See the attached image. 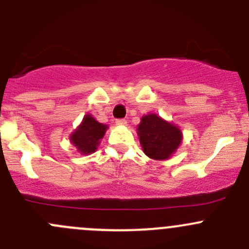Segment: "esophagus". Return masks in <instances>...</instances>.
I'll return each instance as SVG.
<instances>
[{"instance_id":"34e87169","label":"esophagus","mask_w":249,"mask_h":249,"mask_svg":"<svg viewBox=\"0 0 249 249\" xmlns=\"http://www.w3.org/2000/svg\"><path fill=\"white\" fill-rule=\"evenodd\" d=\"M115 124L119 125V126H124V125H126V120H125V119H118V120H115Z\"/></svg>"}]
</instances>
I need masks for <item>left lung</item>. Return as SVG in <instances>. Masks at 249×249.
<instances>
[{
	"instance_id": "left-lung-1",
	"label": "left lung",
	"mask_w": 249,
	"mask_h": 249,
	"mask_svg": "<svg viewBox=\"0 0 249 249\" xmlns=\"http://www.w3.org/2000/svg\"><path fill=\"white\" fill-rule=\"evenodd\" d=\"M137 135L143 153L154 160L170 159L183 140L179 127L162 119L157 113H149L141 118Z\"/></svg>"
}]
</instances>
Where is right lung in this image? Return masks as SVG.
Returning <instances> with one entry per match:
<instances>
[{
	"label": "right lung",
	"instance_id": "right-lung-1",
	"mask_svg": "<svg viewBox=\"0 0 249 249\" xmlns=\"http://www.w3.org/2000/svg\"><path fill=\"white\" fill-rule=\"evenodd\" d=\"M108 125L97 122L91 114H85L82 123L70 135V141L77 148V152L83 155H89L97 150L106 134Z\"/></svg>",
	"mask_w": 249,
	"mask_h": 249
}]
</instances>
